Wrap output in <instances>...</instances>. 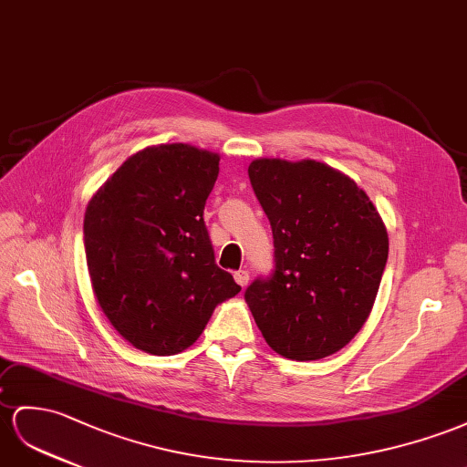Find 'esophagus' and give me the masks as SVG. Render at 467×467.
<instances>
[{
	"mask_svg": "<svg viewBox=\"0 0 467 467\" xmlns=\"http://www.w3.org/2000/svg\"><path fill=\"white\" fill-rule=\"evenodd\" d=\"M234 280H236V284L238 285H244L248 284V280H250V276H248V272L246 270H238V272H234Z\"/></svg>",
	"mask_w": 467,
	"mask_h": 467,
	"instance_id": "1",
	"label": "esophagus"
}]
</instances>
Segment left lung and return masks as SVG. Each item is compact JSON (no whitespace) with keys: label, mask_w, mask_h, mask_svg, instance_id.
<instances>
[{"label":"left lung","mask_w":467,"mask_h":467,"mask_svg":"<svg viewBox=\"0 0 467 467\" xmlns=\"http://www.w3.org/2000/svg\"><path fill=\"white\" fill-rule=\"evenodd\" d=\"M248 177L274 236V272L244 292L266 343L285 358L337 353L373 309L389 234L351 177L316 161L254 160Z\"/></svg>","instance_id":"8db88e82"}]
</instances>
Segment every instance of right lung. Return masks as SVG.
Returning a JSON list of instances; mask_svg holds the SVG:
<instances>
[{"label": "right lung", "instance_id": "obj_1", "mask_svg": "<svg viewBox=\"0 0 467 467\" xmlns=\"http://www.w3.org/2000/svg\"><path fill=\"white\" fill-rule=\"evenodd\" d=\"M219 160L189 143L150 146L119 165L87 207L92 292L119 336L150 355L191 348L214 307L241 292L214 265L202 221Z\"/></svg>", "mask_w": 467, "mask_h": 467}]
</instances>
